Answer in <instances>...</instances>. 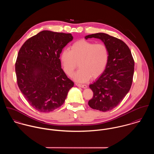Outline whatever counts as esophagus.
Here are the masks:
<instances>
[{"label":"esophagus","instance_id":"obj_1","mask_svg":"<svg viewBox=\"0 0 154 154\" xmlns=\"http://www.w3.org/2000/svg\"><path fill=\"white\" fill-rule=\"evenodd\" d=\"M76 85L77 87H81L82 88H87V86L86 85H83V84H78V83H76L75 84Z\"/></svg>","mask_w":154,"mask_h":154}]
</instances>
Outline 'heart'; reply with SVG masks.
<instances>
[{
    "label": "heart",
    "mask_w": 154,
    "mask_h": 154,
    "mask_svg": "<svg viewBox=\"0 0 154 154\" xmlns=\"http://www.w3.org/2000/svg\"><path fill=\"white\" fill-rule=\"evenodd\" d=\"M109 59L107 47L102 43L95 44L87 40H79L72 44L70 50L65 49L60 54L65 72L72 76L79 63V69L73 76L78 82H86L96 78L105 70Z\"/></svg>",
    "instance_id": "heart-1"
}]
</instances>
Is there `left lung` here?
I'll return each instance as SVG.
<instances>
[{"label": "left lung", "mask_w": 154, "mask_h": 154, "mask_svg": "<svg viewBox=\"0 0 154 154\" xmlns=\"http://www.w3.org/2000/svg\"><path fill=\"white\" fill-rule=\"evenodd\" d=\"M101 40L109 51V59L104 72L89 85L93 97L89 106L95 110L107 111L117 107L132 86L134 62L131 51L123 41L109 34L99 32L86 35L85 38Z\"/></svg>", "instance_id": "8db88e82"}]
</instances>
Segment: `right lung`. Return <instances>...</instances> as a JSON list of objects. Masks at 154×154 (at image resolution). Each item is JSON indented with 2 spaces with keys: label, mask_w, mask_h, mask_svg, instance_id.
I'll use <instances>...</instances> for the list:
<instances>
[{
  "label": "right lung",
  "mask_w": 154,
  "mask_h": 154,
  "mask_svg": "<svg viewBox=\"0 0 154 154\" xmlns=\"http://www.w3.org/2000/svg\"><path fill=\"white\" fill-rule=\"evenodd\" d=\"M73 38L71 34L44 30L27 40L19 51L15 63L18 87L28 103L40 112L60 107L74 85L59 59Z\"/></svg>",
  "instance_id": "right-lung-1"
}]
</instances>
